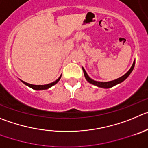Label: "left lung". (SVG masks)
Instances as JSON below:
<instances>
[{"mask_svg":"<svg viewBox=\"0 0 148 148\" xmlns=\"http://www.w3.org/2000/svg\"><path fill=\"white\" fill-rule=\"evenodd\" d=\"M134 65H135V60L134 61L132 68H131L130 69H129V71H128L126 74H124L123 76H122V77H120V78L117 79H114V80L110 81V82H97V81L93 80L92 79H90L89 77H88V74H87L86 71H85V70L83 68H82V70H83L84 75H85V79H86L87 81H88V82H89L90 83L93 84V85H96V86H98V87H101V88H112V87L114 86V85H118V84L121 83V82H122L123 81L125 80V79H126L127 77L129 76V74L132 73V71H133L134 68Z\"/></svg>","mask_w":148,"mask_h":148,"instance_id":"8db88e82","label":"left lung"}]
</instances>
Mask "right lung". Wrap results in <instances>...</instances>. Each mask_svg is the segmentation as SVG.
<instances>
[{
  "label": "right lung",
  "mask_w": 148,
  "mask_h": 148,
  "mask_svg": "<svg viewBox=\"0 0 148 148\" xmlns=\"http://www.w3.org/2000/svg\"><path fill=\"white\" fill-rule=\"evenodd\" d=\"M60 77H61V76H60V77H59L58 79L57 80L55 81V82H52V83H49V84H47V85H31V84H29V83H27V82H24V81L22 80V82H23L24 84H25L26 85H27V86H29L30 88H33V89L34 90H46V89H48V88H49L50 87L53 86L54 85H55L56 83H58V81L60 80Z\"/></svg>",
  "instance_id": "right-lung-1"
}]
</instances>
